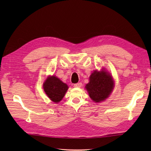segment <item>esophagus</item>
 <instances>
[{
  "label": "esophagus",
  "mask_w": 151,
  "mask_h": 151,
  "mask_svg": "<svg viewBox=\"0 0 151 151\" xmlns=\"http://www.w3.org/2000/svg\"><path fill=\"white\" fill-rule=\"evenodd\" d=\"M82 86V83H76V84H74V88H81Z\"/></svg>",
  "instance_id": "34e87169"
}]
</instances>
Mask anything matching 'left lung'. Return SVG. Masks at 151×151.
<instances>
[{"mask_svg":"<svg viewBox=\"0 0 151 151\" xmlns=\"http://www.w3.org/2000/svg\"><path fill=\"white\" fill-rule=\"evenodd\" d=\"M114 87L111 76L104 71H94L89 77V83L86 88L88 91L90 98L94 102L99 103L104 101L108 96Z\"/></svg>","mask_w":151,"mask_h":151,"instance_id":"1","label":"left lung"}]
</instances>
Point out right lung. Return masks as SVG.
<instances>
[{
  "instance_id": "1",
  "label": "right lung",
  "mask_w": 151,
  "mask_h": 151,
  "mask_svg": "<svg viewBox=\"0 0 151 151\" xmlns=\"http://www.w3.org/2000/svg\"><path fill=\"white\" fill-rule=\"evenodd\" d=\"M45 93L55 103L60 102L68 89V86L55 76L48 77L43 84Z\"/></svg>"
}]
</instances>
